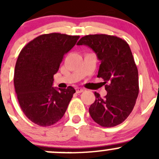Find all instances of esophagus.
<instances>
[{"instance_id":"esophagus-1","label":"esophagus","mask_w":159,"mask_h":159,"mask_svg":"<svg viewBox=\"0 0 159 159\" xmlns=\"http://www.w3.org/2000/svg\"><path fill=\"white\" fill-rule=\"evenodd\" d=\"M83 91H84V89H81V88H77L76 89V92L78 93H81V92H83Z\"/></svg>"}]
</instances>
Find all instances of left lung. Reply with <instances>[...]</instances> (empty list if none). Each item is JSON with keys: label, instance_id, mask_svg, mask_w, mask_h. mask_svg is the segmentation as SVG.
<instances>
[{"label": "left lung", "instance_id": "left-lung-1", "mask_svg": "<svg viewBox=\"0 0 159 159\" xmlns=\"http://www.w3.org/2000/svg\"><path fill=\"white\" fill-rule=\"evenodd\" d=\"M78 45H87L101 61L98 77L104 79L106 96L94 92L90 106L92 119L102 127L122 123L132 111L139 95V72L129 45L125 40L107 34L83 37Z\"/></svg>", "mask_w": 159, "mask_h": 159}]
</instances>
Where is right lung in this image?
Here are the masks:
<instances>
[{
	"mask_svg": "<svg viewBox=\"0 0 159 159\" xmlns=\"http://www.w3.org/2000/svg\"><path fill=\"white\" fill-rule=\"evenodd\" d=\"M79 38L60 33L40 35L19 54L14 75L17 100L27 118L38 125L57 123L75 93L70 86L63 89L52 84L64 56Z\"/></svg>",
	"mask_w": 159,
	"mask_h": 159,
	"instance_id": "right-lung-1",
	"label": "right lung"
}]
</instances>
